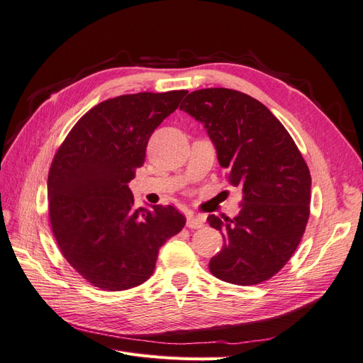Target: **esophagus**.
<instances>
[{"label":"esophagus","mask_w":363,"mask_h":363,"mask_svg":"<svg viewBox=\"0 0 363 363\" xmlns=\"http://www.w3.org/2000/svg\"><path fill=\"white\" fill-rule=\"evenodd\" d=\"M189 228H201L204 225V216L200 215H189L188 223H186Z\"/></svg>","instance_id":"34e87169"}]
</instances>
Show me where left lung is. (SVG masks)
<instances>
[{
	"mask_svg": "<svg viewBox=\"0 0 363 363\" xmlns=\"http://www.w3.org/2000/svg\"><path fill=\"white\" fill-rule=\"evenodd\" d=\"M180 108L204 124L228 183L244 194L233 219L207 216L224 238L208 269L239 286L269 280L292 257L311 215L307 163L280 121L247 94L208 87Z\"/></svg>",
	"mask_w": 363,
	"mask_h": 363,
	"instance_id": "1",
	"label": "left lung"
}]
</instances>
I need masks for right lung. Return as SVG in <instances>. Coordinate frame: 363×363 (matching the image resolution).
Segmentation results:
<instances>
[{"instance_id":"obj_1","label":"right lung","mask_w":363,"mask_h":363,"mask_svg":"<svg viewBox=\"0 0 363 363\" xmlns=\"http://www.w3.org/2000/svg\"><path fill=\"white\" fill-rule=\"evenodd\" d=\"M186 94L139 92L96 104L77 121L52 159V235L63 257L95 288L115 292L147 281L160 247L186 224L172 206L136 208L128 189L152 131Z\"/></svg>"}]
</instances>
